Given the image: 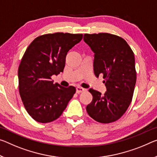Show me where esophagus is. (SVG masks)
Segmentation results:
<instances>
[{
	"instance_id": "34e87169",
	"label": "esophagus",
	"mask_w": 157,
	"mask_h": 157,
	"mask_svg": "<svg viewBox=\"0 0 157 157\" xmlns=\"http://www.w3.org/2000/svg\"><path fill=\"white\" fill-rule=\"evenodd\" d=\"M84 91V89L80 87V86H78V87H76V92L78 94L82 93V92H83Z\"/></svg>"
}]
</instances>
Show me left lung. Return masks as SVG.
<instances>
[{
	"label": "left lung",
	"mask_w": 157,
	"mask_h": 157,
	"mask_svg": "<svg viewBox=\"0 0 157 157\" xmlns=\"http://www.w3.org/2000/svg\"><path fill=\"white\" fill-rule=\"evenodd\" d=\"M84 41L94 53V71L103 75L106 91L90 89L93 100L86 106L89 115L101 123L121 117L130 105L136 82L135 57L128 43L115 35L84 34Z\"/></svg>",
	"instance_id": "obj_1"
}]
</instances>
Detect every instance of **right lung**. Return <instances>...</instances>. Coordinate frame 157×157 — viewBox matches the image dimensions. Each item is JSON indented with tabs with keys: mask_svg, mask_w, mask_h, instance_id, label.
I'll return each instance as SVG.
<instances>
[{
	"mask_svg": "<svg viewBox=\"0 0 157 157\" xmlns=\"http://www.w3.org/2000/svg\"><path fill=\"white\" fill-rule=\"evenodd\" d=\"M82 36L68 33L43 35L25 52L18 70L19 94L27 113L38 122L58 119L75 93V87L54 84L51 77L63 71L67 53Z\"/></svg>",
	"mask_w": 157,
	"mask_h": 157,
	"instance_id": "add662e5",
	"label": "right lung"
}]
</instances>
